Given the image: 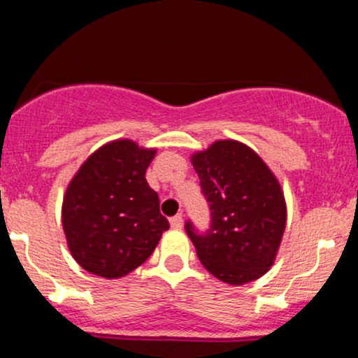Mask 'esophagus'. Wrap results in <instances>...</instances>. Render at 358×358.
Here are the masks:
<instances>
[{"mask_svg":"<svg viewBox=\"0 0 358 358\" xmlns=\"http://www.w3.org/2000/svg\"><path fill=\"white\" fill-rule=\"evenodd\" d=\"M170 224H171V227H173V229H182L183 227V215H182V213L175 215L173 219L170 220Z\"/></svg>","mask_w":358,"mask_h":358,"instance_id":"1","label":"esophagus"}]
</instances>
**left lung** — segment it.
Wrapping results in <instances>:
<instances>
[{
  "label": "left lung",
  "instance_id": "obj_1",
  "mask_svg": "<svg viewBox=\"0 0 358 358\" xmlns=\"http://www.w3.org/2000/svg\"><path fill=\"white\" fill-rule=\"evenodd\" d=\"M190 162L212 210L205 234L190 222L185 225L203 268L232 286L264 276L286 229V200L276 175L252 148L236 139L213 141Z\"/></svg>",
  "mask_w": 358,
  "mask_h": 358
}]
</instances>
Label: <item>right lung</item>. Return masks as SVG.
Masks as SVG:
<instances>
[{
  "instance_id": "right-lung-1",
  "label": "right lung",
  "mask_w": 358,
  "mask_h": 358,
  "mask_svg": "<svg viewBox=\"0 0 358 358\" xmlns=\"http://www.w3.org/2000/svg\"><path fill=\"white\" fill-rule=\"evenodd\" d=\"M155 155L156 148L114 139L97 148L67 185L62 225L72 257L87 273L127 276L170 229L145 178Z\"/></svg>"
}]
</instances>
